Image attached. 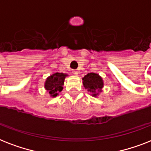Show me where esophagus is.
<instances>
[{
  "label": "esophagus",
  "instance_id": "obj_1",
  "mask_svg": "<svg viewBox=\"0 0 151 151\" xmlns=\"http://www.w3.org/2000/svg\"><path fill=\"white\" fill-rule=\"evenodd\" d=\"M72 73L74 75H78L79 74V71L77 69H74V70H72Z\"/></svg>",
  "mask_w": 151,
  "mask_h": 151
}]
</instances>
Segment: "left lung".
Returning <instances> with one entry per match:
<instances>
[{
	"mask_svg": "<svg viewBox=\"0 0 151 151\" xmlns=\"http://www.w3.org/2000/svg\"><path fill=\"white\" fill-rule=\"evenodd\" d=\"M83 86L88 92L92 93L93 96H96L97 91H101L103 87V81L101 77L96 73H88L83 79Z\"/></svg>",
	"mask_w": 151,
	"mask_h": 151,
	"instance_id": "8db88e82",
	"label": "left lung"
}]
</instances>
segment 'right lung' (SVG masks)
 I'll use <instances>...</instances> for the list:
<instances>
[{"label":"right lung","mask_w":151,"mask_h":151,"mask_svg":"<svg viewBox=\"0 0 151 151\" xmlns=\"http://www.w3.org/2000/svg\"><path fill=\"white\" fill-rule=\"evenodd\" d=\"M67 76L63 73H55L50 77L47 79L45 83V88L47 90L51 96H56L58 94L59 92H61L63 87L65 78Z\"/></svg>","instance_id":"obj_1"}]
</instances>
